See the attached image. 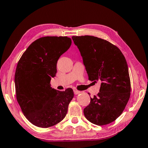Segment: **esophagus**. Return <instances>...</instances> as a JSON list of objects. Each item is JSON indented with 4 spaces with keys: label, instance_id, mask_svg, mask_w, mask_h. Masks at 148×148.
I'll list each match as a JSON object with an SVG mask.
<instances>
[{
    "label": "esophagus",
    "instance_id": "34e87169",
    "mask_svg": "<svg viewBox=\"0 0 148 148\" xmlns=\"http://www.w3.org/2000/svg\"><path fill=\"white\" fill-rule=\"evenodd\" d=\"M73 92H74V94L75 95H77V94H80V93H81V92L79 91V90H74Z\"/></svg>",
    "mask_w": 148,
    "mask_h": 148
}]
</instances>
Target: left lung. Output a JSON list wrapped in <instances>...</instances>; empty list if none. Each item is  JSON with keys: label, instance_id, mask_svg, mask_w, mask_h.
I'll return each mask as SVG.
<instances>
[{"label": "left lung", "instance_id": "8db88e82", "mask_svg": "<svg viewBox=\"0 0 148 148\" xmlns=\"http://www.w3.org/2000/svg\"><path fill=\"white\" fill-rule=\"evenodd\" d=\"M79 49L88 79L102 81L99 92L84 109L88 120L97 125L112 123L125 109L131 81L125 56L116 45L92 36H72Z\"/></svg>", "mask_w": 148, "mask_h": 148}]
</instances>
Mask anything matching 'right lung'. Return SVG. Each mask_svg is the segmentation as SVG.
I'll use <instances>...</instances> for the list:
<instances>
[{"label":"right lung","mask_w":148,"mask_h":148,"mask_svg":"<svg viewBox=\"0 0 148 148\" xmlns=\"http://www.w3.org/2000/svg\"><path fill=\"white\" fill-rule=\"evenodd\" d=\"M71 45L67 36H45L30 44L18 62L15 73L17 101L26 118L47 128L63 120L74 96L71 88L58 91L50 85L56 64Z\"/></svg>","instance_id":"1"}]
</instances>
